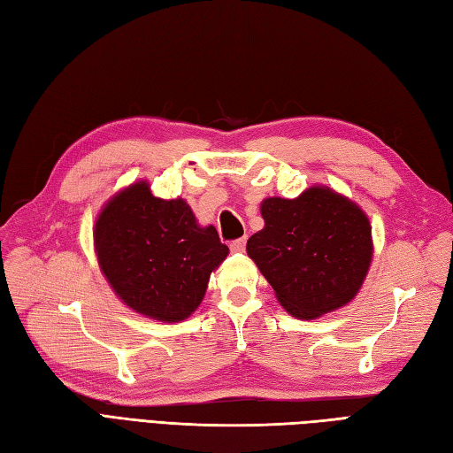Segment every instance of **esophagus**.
I'll return each instance as SVG.
<instances>
[{
  "label": "esophagus",
  "instance_id": "esophagus-1",
  "mask_svg": "<svg viewBox=\"0 0 453 453\" xmlns=\"http://www.w3.org/2000/svg\"><path fill=\"white\" fill-rule=\"evenodd\" d=\"M245 247H247L245 239H235V242H232V245H229V249H232L234 253H243Z\"/></svg>",
  "mask_w": 453,
  "mask_h": 453
}]
</instances>
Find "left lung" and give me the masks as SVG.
Wrapping results in <instances>:
<instances>
[{
  "label": "left lung",
  "mask_w": 453,
  "mask_h": 453,
  "mask_svg": "<svg viewBox=\"0 0 453 453\" xmlns=\"http://www.w3.org/2000/svg\"><path fill=\"white\" fill-rule=\"evenodd\" d=\"M261 214L247 255L288 313L315 319L352 300L372 261L370 221L354 202L313 187L294 200L266 198Z\"/></svg>",
  "instance_id": "left-lung-1"
}]
</instances>
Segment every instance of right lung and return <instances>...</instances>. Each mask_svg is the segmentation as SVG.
<instances>
[{"label": "right lung", "instance_id": "obj_1", "mask_svg": "<svg viewBox=\"0 0 453 453\" xmlns=\"http://www.w3.org/2000/svg\"><path fill=\"white\" fill-rule=\"evenodd\" d=\"M95 251L112 290L134 311L177 323L200 305L210 273L227 257L214 226L200 227L185 200L119 192L95 224Z\"/></svg>", "mask_w": 453, "mask_h": 453}]
</instances>
